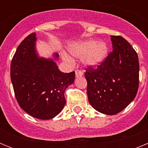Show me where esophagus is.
I'll list each match as a JSON object with an SVG mask.
<instances>
[{"label":"esophagus","mask_w":148,"mask_h":148,"mask_svg":"<svg viewBox=\"0 0 148 148\" xmlns=\"http://www.w3.org/2000/svg\"><path fill=\"white\" fill-rule=\"evenodd\" d=\"M82 75H83V73L82 71H80V70H76L75 71V76H76V78L82 77Z\"/></svg>","instance_id":"1"}]
</instances>
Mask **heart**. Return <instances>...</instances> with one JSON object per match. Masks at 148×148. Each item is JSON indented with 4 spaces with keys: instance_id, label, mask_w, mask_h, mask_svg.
Returning a JSON list of instances; mask_svg holds the SVG:
<instances>
[{
    "instance_id": "heart-1",
    "label": "heart",
    "mask_w": 148,
    "mask_h": 148,
    "mask_svg": "<svg viewBox=\"0 0 148 148\" xmlns=\"http://www.w3.org/2000/svg\"><path fill=\"white\" fill-rule=\"evenodd\" d=\"M68 50L73 57L82 58V63L85 66L95 68L100 66L108 58L109 47L105 41L87 39L74 43ZM61 58L67 63L73 62L71 57L65 53H61Z\"/></svg>"
}]
</instances>
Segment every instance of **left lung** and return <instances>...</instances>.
<instances>
[{"mask_svg":"<svg viewBox=\"0 0 148 148\" xmlns=\"http://www.w3.org/2000/svg\"><path fill=\"white\" fill-rule=\"evenodd\" d=\"M110 37L113 52L97 68H87L84 74L89 102L106 115L120 113L135 99L139 76L136 52L121 36Z\"/></svg>","mask_w":148,"mask_h":148,"instance_id":"left-lung-1","label":"left lung"}]
</instances>
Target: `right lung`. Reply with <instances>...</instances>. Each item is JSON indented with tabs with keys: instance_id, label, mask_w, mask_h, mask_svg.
<instances>
[{
	"instance_id": "add662e5",
	"label": "right lung",
	"mask_w": 148,
	"mask_h": 148,
	"mask_svg": "<svg viewBox=\"0 0 148 148\" xmlns=\"http://www.w3.org/2000/svg\"><path fill=\"white\" fill-rule=\"evenodd\" d=\"M36 34L32 33L18 46L11 62L10 75L21 108L34 118L47 120L61 113L65 104V90L73 84L75 73H64L53 58L40 57L36 50Z\"/></svg>"
}]
</instances>
